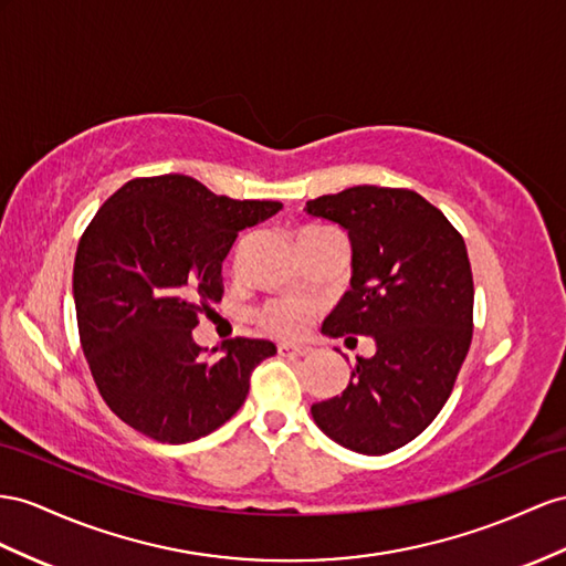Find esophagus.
I'll use <instances>...</instances> for the list:
<instances>
[{
    "label": "esophagus",
    "instance_id": "34e87169",
    "mask_svg": "<svg viewBox=\"0 0 566 566\" xmlns=\"http://www.w3.org/2000/svg\"><path fill=\"white\" fill-rule=\"evenodd\" d=\"M280 354L286 356V358H303V356L311 354V346H306V344H282Z\"/></svg>",
    "mask_w": 566,
    "mask_h": 566
}]
</instances>
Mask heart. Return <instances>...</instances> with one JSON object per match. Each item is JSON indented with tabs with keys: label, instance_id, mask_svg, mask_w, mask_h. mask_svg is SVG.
<instances>
[{
	"label": "heart",
	"instance_id": "obj_1",
	"mask_svg": "<svg viewBox=\"0 0 566 566\" xmlns=\"http://www.w3.org/2000/svg\"><path fill=\"white\" fill-rule=\"evenodd\" d=\"M306 321H308V311L292 301L272 303V306L263 311L265 327L274 332V335H282V337L298 335V332L306 327Z\"/></svg>",
	"mask_w": 566,
	"mask_h": 566
}]
</instances>
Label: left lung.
I'll return each instance as SVG.
<instances>
[{"mask_svg": "<svg viewBox=\"0 0 566 566\" xmlns=\"http://www.w3.org/2000/svg\"><path fill=\"white\" fill-rule=\"evenodd\" d=\"M346 229L352 280L323 335L373 337L342 395L313 403L337 444L380 457L418 438L452 392L473 335V277L459 231L409 188L352 186L306 202Z\"/></svg>", "mask_w": 566, "mask_h": 566, "instance_id": "8db88e82", "label": "left lung"}]
</instances>
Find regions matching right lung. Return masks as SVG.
Returning <instances> with one entry per match:
<instances>
[{"mask_svg":"<svg viewBox=\"0 0 566 566\" xmlns=\"http://www.w3.org/2000/svg\"><path fill=\"white\" fill-rule=\"evenodd\" d=\"M282 210L214 196L184 174L126 181L85 229L74 263L78 335L93 380L126 426L184 444L234 416L251 370L277 354L231 339L206 360L198 311L222 298V263L239 231Z\"/></svg>","mask_w":566,"mask_h":566,"instance_id":"add662e5","label":"right lung"}]
</instances>
